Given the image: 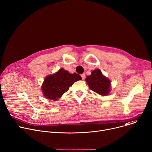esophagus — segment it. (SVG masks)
<instances>
[{"label":"esophagus","instance_id":"34e87169","mask_svg":"<svg viewBox=\"0 0 152 152\" xmlns=\"http://www.w3.org/2000/svg\"><path fill=\"white\" fill-rule=\"evenodd\" d=\"M81 77H82V80H84V79H85V77H86V75H85V74H82V75H81Z\"/></svg>","mask_w":152,"mask_h":152}]
</instances>
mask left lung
<instances>
[{"instance_id": "8db88e82", "label": "left lung", "mask_w": 152, "mask_h": 152, "mask_svg": "<svg viewBox=\"0 0 152 152\" xmlns=\"http://www.w3.org/2000/svg\"><path fill=\"white\" fill-rule=\"evenodd\" d=\"M89 88L101 96H106L111 90L110 80L104 76L99 69L93 70L91 75L87 76L86 79Z\"/></svg>"}]
</instances>
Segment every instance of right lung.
<instances>
[{
	"label": "right lung",
	"mask_w": 152,
	"mask_h": 152,
	"mask_svg": "<svg viewBox=\"0 0 152 152\" xmlns=\"http://www.w3.org/2000/svg\"><path fill=\"white\" fill-rule=\"evenodd\" d=\"M81 79L79 75L76 73L71 74L61 68L56 73L47 76L41 88L45 98L55 101L67 91L74 82Z\"/></svg>",
	"instance_id": "add662e5"
}]
</instances>
